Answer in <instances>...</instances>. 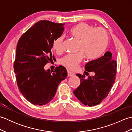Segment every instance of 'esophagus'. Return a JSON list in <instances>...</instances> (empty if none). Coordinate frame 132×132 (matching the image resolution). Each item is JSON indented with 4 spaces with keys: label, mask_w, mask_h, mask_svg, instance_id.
<instances>
[{
    "label": "esophagus",
    "mask_w": 132,
    "mask_h": 132,
    "mask_svg": "<svg viewBox=\"0 0 132 132\" xmlns=\"http://www.w3.org/2000/svg\"><path fill=\"white\" fill-rule=\"evenodd\" d=\"M74 74L73 73V72H71L69 71H68V77H72V76H74Z\"/></svg>",
    "instance_id": "34e87169"
}]
</instances>
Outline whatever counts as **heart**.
Returning <instances> with one entry per match:
<instances>
[{
    "mask_svg": "<svg viewBox=\"0 0 132 132\" xmlns=\"http://www.w3.org/2000/svg\"><path fill=\"white\" fill-rule=\"evenodd\" d=\"M69 33L79 41L78 50L81 52L67 54L61 59V64L71 70L76 69L82 61V53L88 60H94L100 57L108 46V34L102 28H95L88 24L81 23L72 28ZM63 40V37L60 36L53 42V48L57 53L62 52Z\"/></svg>",
    "mask_w": 132,
    "mask_h": 132,
    "instance_id": "1",
    "label": "heart"
}]
</instances>
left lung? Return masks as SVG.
I'll return each mask as SVG.
<instances>
[{"mask_svg": "<svg viewBox=\"0 0 132 132\" xmlns=\"http://www.w3.org/2000/svg\"><path fill=\"white\" fill-rule=\"evenodd\" d=\"M112 56L110 52H106L103 56L86 63L85 74H77L80 84L73 93L84 105L92 106L99 104L108 96L116 75V61ZM89 72L94 75L88 76Z\"/></svg>", "mask_w": 132, "mask_h": 132, "instance_id": "left-lung-1", "label": "left lung"}]
</instances>
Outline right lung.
Wrapping results in <instances>:
<instances>
[{
	"mask_svg": "<svg viewBox=\"0 0 132 132\" xmlns=\"http://www.w3.org/2000/svg\"><path fill=\"white\" fill-rule=\"evenodd\" d=\"M64 25L41 20L22 35L17 45L13 66L17 83L23 96L34 105L49 103L59 84L68 75L62 66L53 71L44 69L47 63L54 60L53 42L62 35Z\"/></svg>",
	"mask_w": 132,
	"mask_h": 132,
	"instance_id": "right-lung-1",
	"label": "right lung"
}]
</instances>
